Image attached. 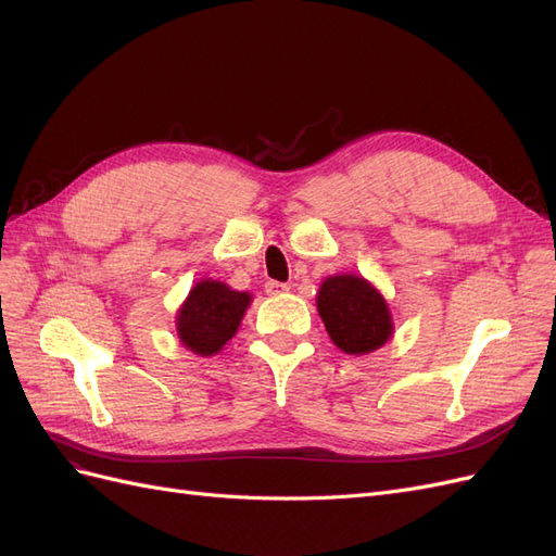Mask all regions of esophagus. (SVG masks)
<instances>
[{
    "label": "esophagus",
    "instance_id": "obj_1",
    "mask_svg": "<svg viewBox=\"0 0 556 556\" xmlns=\"http://www.w3.org/2000/svg\"><path fill=\"white\" fill-rule=\"evenodd\" d=\"M264 290H266V294H282V292H288L290 288L285 282H278V280H266V285H264Z\"/></svg>",
    "mask_w": 556,
    "mask_h": 556
}]
</instances>
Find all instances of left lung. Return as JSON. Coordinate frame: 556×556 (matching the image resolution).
<instances>
[{
  "mask_svg": "<svg viewBox=\"0 0 556 556\" xmlns=\"http://www.w3.org/2000/svg\"><path fill=\"white\" fill-rule=\"evenodd\" d=\"M317 313L345 355H368L392 339L390 306L371 282L352 274L329 276L317 292Z\"/></svg>",
  "mask_w": 556,
  "mask_h": 556,
  "instance_id": "1",
  "label": "left lung"
}]
</instances>
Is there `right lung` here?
<instances>
[{"label":"right lung","instance_id":"add662e5","mask_svg":"<svg viewBox=\"0 0 556 556\" xmlns=\"http://www.w3.org/2000/svg\"><path fill=\"white\" fill-rule=\"evenodd\" d=\"M250 301L248 292L231 290L225 282L199 280L176 317L180 343L201 357L220 352L237 333Z\"/></svg>","mask_w":556,"mask_h":556}]
</instances>
